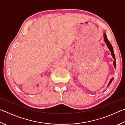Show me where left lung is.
I'll return each mask as SVG.
<instances>
[{"label":"left lung","instance_id":"obj_1","mask_svg":"<svg viewBox=\"0 0 125 125\" xmlns=\"http://www.w3.org/2000/svg\"><path fill=\"white\" fill-rule=\"evenodd\" d=\"M104 41L105 42L106 44V45L107 46V47L109 48V50L110 51V52L111 53V55L112 56H113V58L114 59V67H115V68H116V60H115V54H114V50H113V46H112V45H111L110 42H109V41L108 40V39H107V36H106V35L105 34V33H104ZM114 79V78H112V79L110 80L109 82V83L108 84V85H109L110 84H111V83L112 82V80H113Z\"/></svg>","mask_w":125,"mask_h":125}]
</instances>
